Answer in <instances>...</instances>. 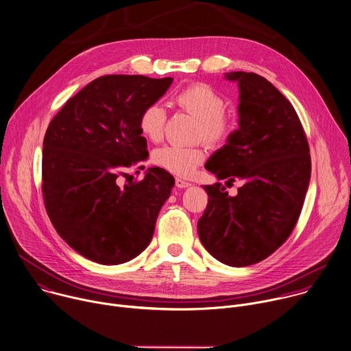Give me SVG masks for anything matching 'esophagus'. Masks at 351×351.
<instances>
[{
	"mask_svg": "<svg viewBox=\"0 0 351 351\" xmlns=\"http://www.w3.org/2000/svg\"><path fill=\"white\" fill-rule=\"evenodd\" d=\"M175 184H176V187H179V189H186V187L191 186L190 182H187V180H184V179H182V178H176V179H175Z\"/></svg>",
	"mask_w": 351,
	"mask_h": 351,
	"instance_id": "1",
	"label": "esophagus"
}]
</instances>
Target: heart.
Segmentation results:
<instances>
[{"label": "heart", "instance_id": "1", "mask_svg": "<svg viewBox=\"0 0 351 351\" xmlns=\"http://www.w3.org/2000/svg\"><path fill=\"white\" fill-rule=\"evenodd\" d=\"M175 103L198 120L197 138L212 145H221L234 132V121L224 112L226 99L209 84L195 82L183 88L176 96ZM167 121L165 108L160 103L147 104L139 117L141 134L152 141L160 142L164 135ZM202 147L167 145L153 153V161L175 173L187 176L204 161Z\"/></svg>", "mask_w": 351, "mask_h": 351}]
</instances>
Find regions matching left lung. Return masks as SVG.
Returning <instances> with one entry per match:
<instances>
[{"mask_svg":"<svg viewBox=\"0 0 351 351\" xmlns=\"http://www.w3.org/2000/svg\"><path fill=\"white\" fill-rule=\"evenodd\" d=\"M240 88L239 125L205 164L226 186L243 180L236 197L221 183L204 186L208 205L198 236L219 262L245 267L270 256L291 236L310 182L307 138L291 101L255 73L226 74Z\"/></svg>","mask_w":351,"mask_h":351,"instance_id":"8db88e82","label":"left lung"}]
</instances>
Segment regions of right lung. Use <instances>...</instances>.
Here are the masks:
<instances>
[{
	"label": "right lung",
	"instance_id": "1",
	"mask_svg": "<svg viewBox=\"0 0 351 351\" xmlns=\"http://www.w3.org/2000/svg\"><path fill=\"white\" fill-rule=\"evenodd\" d=\"M172 81L99 77L70 97L49 123L43 150L45 209L58 234L92 262L125 263L152 241L175 179L158 167L147 169L143 180L124 186L120 176L149 157L139 117Z\"/></svg>",
	"mask_w": 351,
	"mask_h": 351
}]
</instances>
